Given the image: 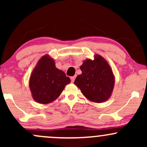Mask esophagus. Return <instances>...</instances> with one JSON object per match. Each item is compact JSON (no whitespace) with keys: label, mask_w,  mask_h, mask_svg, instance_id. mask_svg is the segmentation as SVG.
<instances>
[{"label":"esophagus","mask_w":147,"mask_h":147,"mask_svg":"<svg viewBox=\"0 0 147 147\" xmlns=\"http://www.w3.org/2000/svg\"><path fill=\"white\" fill-rule=\"evenodd\" d=\"M70 79H71V82H74V81H75V76L70 77Z\"/></svg>","instance_id":"1"}]
</instances>
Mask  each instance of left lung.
<instances>
[{"instance_id": "8db88e82", "label": "left lung", "mask_w": 147, "mask_h": 147, "mask_svg": "<svg viewBox=\"0 0 147 147\" xmlns=\"http://www.w3.org/2000/svg\"><path fill=\"white\" fill-rule=\"evenodd\" d=\"M82 74L76 77L74 84L89 101L102 103L108 100L115 86L112 68L104 57L94 55V59H87L80 66Z\"/></svg>"}]
</instances>
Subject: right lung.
Returning a JSON list of instances; mask_svg holds the SVG:
<instances>
[{"label": "right lung", "mask_w": 147, "mask_h": 147, "mask_svg": "<svg viewBox=\"0 0 147 147\" xmlns=\"http://www.w3.org/2000/svg\"><path fill=\"white\" fill-rule=\"evenodd\" d=\"M70 79L55 66V60L48 55L37 62L30 77L29 87L34 100L47 104L59 97Z\"/></svg>", "instance_id": "obj_1"}]
</instances>
